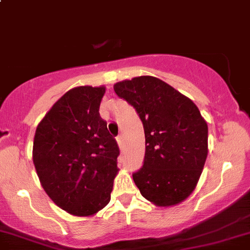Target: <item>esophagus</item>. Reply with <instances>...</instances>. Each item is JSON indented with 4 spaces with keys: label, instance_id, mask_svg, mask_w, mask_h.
<instances>
[{
    "label": "esophagus",
    "instance_id": "obj_1",
    "mask_svg": "<svg viewBox=\"0 0 250 250\" xmlns=\"http://www.w3.org/2000/svg\"><path fill=\"white\" fill-rule=\"evenodd\" d=\"M117 144H118V146H120V147H122V146H123V137H122V134H120L117 137Z\"/></svg>",
    "mask_w": 250,
    "mask_h": 250
}]
</instances>
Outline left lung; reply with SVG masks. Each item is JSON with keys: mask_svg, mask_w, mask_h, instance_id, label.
<instances>
[{"mask_svg": "<svg viewBox=\"0 0 250 250\" xmlns=\"http://www.w3.org/2000/svg\"><path fill=\"white\" fill-rule=\"evenodd\" d=\"M113 89L144 125V165L133 174L140 193L160 207L183 202L195 190L208 155V125L198 107L153 76L117 82Z\"/></svg>", "mask_w": 250, "mask_h": 250, "instance_id": "left-lung-1", "label": "left lung"}]
</instances>
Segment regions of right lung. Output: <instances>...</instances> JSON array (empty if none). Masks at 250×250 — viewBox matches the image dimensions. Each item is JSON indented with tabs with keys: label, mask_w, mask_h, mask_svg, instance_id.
Wrapping results in <instances>:
<instances>
[{
	"label": "right lung",
	"mask_w": 250,
	"mask_h": 250,
	"mask_svg": "<svg viewBox=\"0 0 250 250\" xmlns=\"http://www.w3.org/2000/svg\"><path fill=\"white\" fill-rule=\"evenodd\" d=\"M105 87L65 93L36 128L32 160L42 188L59 208L93 215L110 202L120 148L100 117Z\"/></svg>",
	"instance_id": "add662e5"
}]
</instances>
